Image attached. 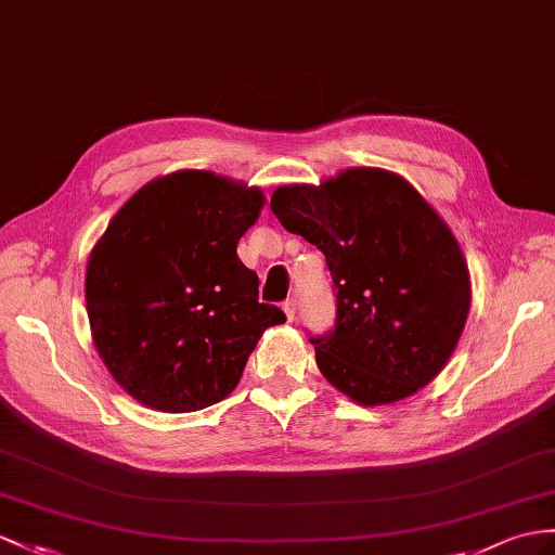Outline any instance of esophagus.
Segmentation results:
<instances>
[{"label": "esophagus", "mask_w": 555, "mask_h": 555, "mask_svg": "<svg viewBox=\"0 0 555 555\" xmlns=\"http://www.w3.org/2000/svg\"><path fill=\"white\" fill-rule=\"evenodd\" d=\"M282 310H285L287 320L294 322V318H296V301H294V299H287L285 304H282Z\"/></svg>", "instance_id": "obj_1"}]
</instances>
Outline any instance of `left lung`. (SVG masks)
Returning <instances> with one entry per match:
<instances>
[{"instance_id": "8db88e82", "label": "left lung", "mask_w": 555, "mask_h": 555, "mask_svg": "<svg viewBox=\"0 0 555 555\" xmlns=\"http://www.w3.org/2000/svg\"><path fill=\"white\" fill-rule=\"evenodd\" d=\"M270 209L327 259L336 324L310 339L324 379L364 408L434 382L464 332L470 278L424 195L400 173L350 167L320 185L275 188Z\"/></svg>"}]
</instances>
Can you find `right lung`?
<instances>
[{"label":"right lung","mask_w":555,"mask_h":555,"mask_svg":"<svg viewBox=\"0 0 555 555\" xmlns=\"http://www.w3.org/2000/svg\"><path fill=\"white\" fill-rule=\"evenodd\" d=\"M263 205L261 188L181 169L139 188L93 245L91 339L143 408L181 414L228 398L263 332L285 322L237 259Z\"/></svg>","instance_id":"1"}]
</instances>
